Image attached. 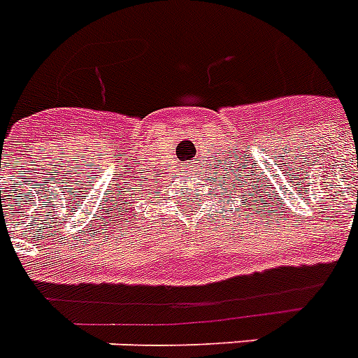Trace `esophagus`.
Masks as SVG:
<instances>
[{
  "instance_id": "obj_1",
  "label": "esophagus",
  "mask_w": 358,
  "mask_h": 358,
  "mask_svg": "<svg viewBox=\"0 0 358 358\" xmlns=\"http://www.w3.org/2000/svg\"><path fill=\"white\" fill-rule=\"evenodd\" d=\"M187 168H188V166H187ZM187 171H188V170H187Z\"/></svg>"
}]
</instances>
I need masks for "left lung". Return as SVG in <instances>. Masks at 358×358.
Instances as JSON below:
<instances>
[{"label": "left lung", "instance_id": "8db88e82", "mask_svg": "<svg viewBox=\"0 0 358 358\" xmlns=\"http://www.w3.org/2000/svg\"><path fill=\"white\" fill-rule=\"evenodd\" d=\"M231 190H233V192H234V185H233V188H231ZM227 196H229V194H227ZM233 196H234V194H233ZM251 207H255V205H251Z\"/></svg>", "mask_w": 358, "mask_h": 358}]
</instances>
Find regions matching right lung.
<instances>
[{
  "label": "right lung",
  "instance_id": "right-lung-1",
  "mask_svg": "<svg viewBox=\"0 0 358 358\" xmlns=\"http://www.w3.org/2000/svg\"><path fill=\"white\" fill-rule=\"evenodd\" d=\"M127 207H129V205H127ZM125 213H129V208H127V210H125Z\"/></svg>",
  "mask_w": 358,
  "mask_h": 358
}]
</instances>
